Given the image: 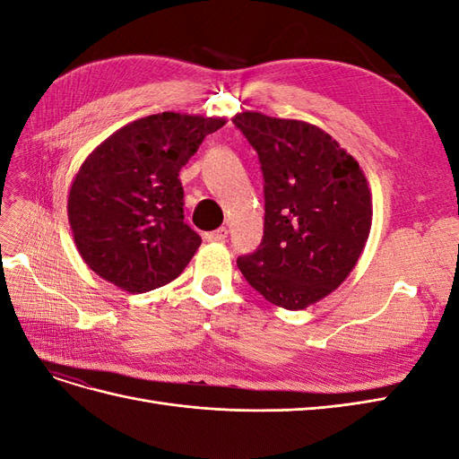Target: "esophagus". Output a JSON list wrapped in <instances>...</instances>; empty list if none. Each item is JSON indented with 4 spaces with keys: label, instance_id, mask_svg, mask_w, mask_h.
<instances>
[{
    "label": "esophagus",
    "instance_id": "1",
    "mask_svg": "<svg viewBox=\"0 0 459 459\" xmlns=\"http://www.w3.org/2000/svg\"><path fill=\"white\" fill-rule=\"evenodd\" d=\"M228 238V228H218L216 231H208L204 233V239L211 243H220Z\"/></svg>",
    "mask_w": 459,
    "mask_h": 459
}]
</instances>
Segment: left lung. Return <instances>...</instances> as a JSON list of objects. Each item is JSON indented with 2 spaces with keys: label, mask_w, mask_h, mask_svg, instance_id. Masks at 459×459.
Instances as JSON below:
<instances>
[{
  "label": "left lung",
  "mask_w": 459,
  "mask_h": 459,
  "mask_svg": "<svg viewBox=\"0 0 459 459\" xmlns=\"http://www.w3.org/2000/svg\"><path fill=\"white\" fill-rule=\"evenodd\" d=\"M233 124L258 152L266 203L262 243L238 266L268 302L302 310L335 290L362 255L373 216L368 179L314 124L253 110Z\"/></svg>",
  "instance_id": "1"
}]
</instances>
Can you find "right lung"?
<instances>
[{"mask_svg":"<svg viewBox=\"0 0 459 459\" xmlns=\"http://www.w3.org/2000/svg\"><path fill=\"white\" fill-rule=\"evenodd\" d=\"M224 118L160 113L134 120L80 166L68 193L78 253L103 280L147 293L186 270L201 235L184 221L178 176Z\"/></svg>","mask_w":459,"mask_h":459,"instance_id":"right-lung-1","label":"right lung"}]
</instances>
